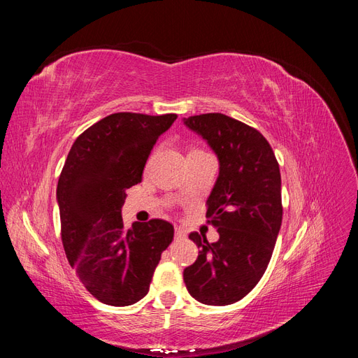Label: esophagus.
Masks as SVG:
<instances>
[{
    "instance_id": "1",
    "label": "esophagus",
    "mask_w": 358,
    "mask_h": 358,
    "mask_svg": "<svg viewBox=\"0 0 358 358\" xmlns=\"http://www.w3.org/2000/svg\"><path fill=\"white\" fill-rule=\"evenodd\" d=\"M185 236H187V233L183 231V229H180V227H176V229H175V239H176V241L185 239Z\"/></svg>"
}]
</instances>
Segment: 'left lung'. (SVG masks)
<instances>
[{
	"label": "left lung",
	"instance_id": "8db88e82",
	"mask_svg": "<svg viewBox=\"0 0 358 358\" xmlns=\"http://www.w3.org/2000/svg\"><path fill=\"white\" fill-rule=\"evenodd\" d=\"M218 157L220 175L206 216L220 239L191 233L200 251L183 270L189 294L203 305L225 306L243 299L264 275L282 224L280 171L264 136L222 113L183 117Z\"/></svg>",
	"mask_w": 358,
	"mask_h": 358
}]
</instances>
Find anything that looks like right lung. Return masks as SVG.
<instances>
[{"label":"right lung","mask_w":358,"mask_h":358,"mask_svg":"<svg viewBox=\"0 0 358 358\" xmlns=\"http://www.w3.org/2000/svg\"><path fill=\"white\" fill-rule=\"evenodd\" d=\"M178 115L121 112L103 117L73 143L57 188L61 237L70 266L106 305L143 299L175 229L164 220L125 229L127 189L142 180L158 137Z\"/></svg>","instance_id":"right-lung-1"}]
</instances>
